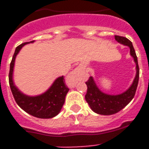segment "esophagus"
I'll list each match as a JSON object with an SVG mask.
<instances>
[{
    "instance_id": "1",
    "label": "esophagus",
    "mask_w": 149,
    "mask_h": 149,
    "mask_svg": "<svg viewBox=\"0 0 149 149\" xmlns=\"http://www.w3.org/2000/svg\"><path fill=\"white\" fill-rule=\"evenodd\" d=\"M80 73H81V69L79 68H77L73 71V72L70 75V80L72 82V83H77L79 79V77L80 76Z\"/></svg>"
}]
</instances>
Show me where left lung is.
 I'll use <instances>...</instances> for the list:
<instances>
[{
    "label": "left lung",
    "mask_w": 149,
    "mask_h": 149,
    "mask_svg": "<svg viewBox=\"0 0 149 149\" xmlns=\"http://www.w3.org/2000/svg\"><path fill=\"white\" fill-rule=\"evenodd\" d=\"M114 37L116 41H118V42L127 45L130 48L131 56L134 58V62L136 63V77L131 87L125 93L119 95H108L101 92L97 88L93 77H90L88 80L86 82L87 91L85 95V99L91 108L95 113L102 115H111L118 113L125 107L127 106L134 97L139 84V67L138 64V58L132 42L129 39L123 36H114Z\"/></svg>",
    "instance_id": "obj_1"
}]
</instances>
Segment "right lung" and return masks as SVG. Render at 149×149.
Returning <instances> with one entry per match:
<instances>
[{
    "label": "right lung",
    "mask_w": 149,
    "mask_h": 149,
    "mask_svg": "<svg viewBox=\"0 0 149 149\" xmlns=\"http://www.w3.org/2000/svg\"><path fill=\"white\" fill-rule=\"evenodd\" d=\"M33 42L31 41L30 42ZM27 43L29 42L22 43L15 49L12 60L10 62L8 75L10 91L17 105L25 112L38 118H53L60 112L65 102V95L70 90L65 85L64 77H58L45 93L37 97L24 95L17 90L13 83L12 73L15 57L20 49Z\"/></svg>",
    "instance_id": "obj_1"
}]
</instances>
